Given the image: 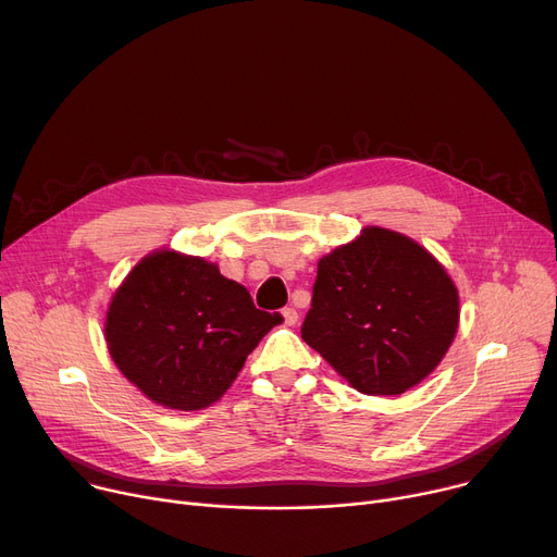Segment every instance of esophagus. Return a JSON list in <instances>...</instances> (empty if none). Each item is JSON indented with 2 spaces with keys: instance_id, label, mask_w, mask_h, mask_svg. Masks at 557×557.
<instances>
[{
  "instance_id": "1",
  "label": "esophagus",
  "mask_w": 557,
  "mask_h": 557,
  "mask_svg": "<svg viewBox=\"0 0 557 557\" xmlns=\"http://www.w3.org/2000/svg\"><path fill=\"white\" fill-rule=\"evenodd\" d=\"M282 315H284V323H286L288 327H294V325L298 323V311H296L294 307H284V309H282Z\"/></svg>"
}]
</instances>
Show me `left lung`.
Returning a JSON list of instances; mask_svg holds the SVG:
<instances>
[{
	"label": "left lung",
	"mask_w": 557,
	"mask_h": 557,
	"mask_svg": "<svg viewBox=\"0 0 557 557\" xmlns=\"http://www.w3.org/2000/svg\"><path fill=\"white\" fill-rule=\"evenodd\" d=\"M458 315L443 263L404 234L368 225L318 261L302 338L359 393L401 395L443 361Z\"/></svg>",
	"instance_id": "left-lung-1"
}]
</instances>
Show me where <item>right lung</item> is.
Here are the masks:
<instances>
[{
    "mask_svg": "<svg viewBox=\"0 0 557 557\" xmlns=\"http://www.w3.org/2000/svg\"><path fill=\"white\" fill-rule=\"evenodd\" d=\"M280 313L255 307L248 288L216 263L175 250L144 257L106 315L110 357L151 401L200 411L237 379Z\"/></svg>",
    "mask_w": 557,
    "mask_h": 557,
    "instance_id": "obj_1",
    "label": "right lung"
}]
</instances>
